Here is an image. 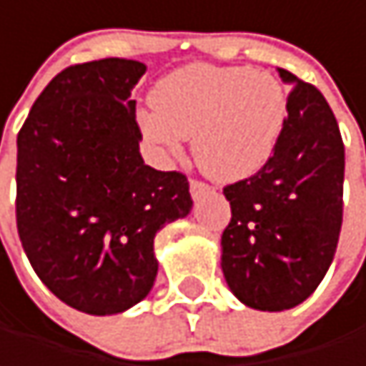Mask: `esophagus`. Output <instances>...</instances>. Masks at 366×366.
I'll return each mask as SVG.
<instances>
[{"mask_svg": "<svg viewBox=\"0 0 366 366\" xmlns=\"http://www.w3.org/2000/svg\"><path fill=\"white\" fill-rule=\"evenodd\" d=\"M189 192H192V198L198 200L200 196H204L209 192V185H204L202 181H189Z\"/></svg>", "mask_w": 366, "mask_h": 366, "instance_id": "1", "label": "esophagus"}]
</instances>
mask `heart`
Instances as JSON below:
<instances>
[{"label": "heart", "mask_w": 366, "mask_h": 366, "mask_svg": "<svg viewBox=\"0 0 366 366\" xmlns=\"http://www.w3.org/2000/svg\"><path fill=\"white\" fill-rule=\"evenodd\" d=\"M140 114L144 136L174 155L194 138L198 168L217 183L254 177L274 153L287 119V95L267 72L192 64L164 76Z\"/></svg>", "instance_id": "b5f03b06"}]
</instances>
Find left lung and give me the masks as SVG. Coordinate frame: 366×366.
<instances>
[{"mask_svg": "<svg viewBox=\"0 0 366 366\" xmlns=\"http://www.w3.org/2000/svg\"><path fill=\"white\" fill-rule=\"evenodd\" d=\"M292 87L271 159L224 189L232 219L222 271L247 307L283 311L307 300L328 271L343 222L345 149L337 119L313 85L277 68Z\"/></svg>", "mask_w": 366, "mask_h": 366, "instance_id": "obj_1", "label": "left lung"}]
</instances>
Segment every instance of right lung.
Returning a JSON list of instances; mask_svg holds the SVG:
<instances>
[{
    "label": "right lung",
    "instance_id": "add662e5",
    "mask_svg": "<svg viewBox=\"0 0 366 366\" xmlns=\"http://www.w3.org/2000/svg\"><path fill=\"white\" fill-rule=\"evenodd\" d=\"M134 59L70 66L38 95L16 138V228L42 283L66 305L112 315L157 277L155 234L187 217V177L140 155Z\"/></svg>",
    "mask_w": 366,
    "mask_h": 366
}]
</instances>
